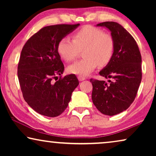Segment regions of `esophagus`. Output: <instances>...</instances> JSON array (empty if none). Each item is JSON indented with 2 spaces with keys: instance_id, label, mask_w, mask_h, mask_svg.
Wrapping results in <instances>:
<instances>
[{
  "instance_id": "obj_1",
  "label": "esophagus",
  "mask_w": 156,
  "mask_h": 156,
  "mask_svg": "<svg viewBox=\"0 0 156 156\" xmlns=\"http://www.w3.org/2000/svg\"><path fill=\"white\" fill-rule=\"evenodd\" d=\"M78 80H79V81H80V82H82V81H84V80H86V78H85L84 76H78Z\"/></svg>"
}]
</instances>
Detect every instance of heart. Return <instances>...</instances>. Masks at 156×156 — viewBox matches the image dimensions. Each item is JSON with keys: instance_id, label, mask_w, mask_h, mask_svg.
I'll return each instance as SVG.
<instances>
[{"instance_id": "b5f03b06", "label": "heart", "mask_w": 156, "mask_h": 156, "mask_svg": "<svg viewBox=\"0 0 156 156\" xmlns=\"http://www.w3.org/2000/svg\"><path fill=\"white\" fill-rule=\"evenodd\" d=\"M71 40L63 37L57 44V52L66 62L74 60L80 50L85 57L72 64L67 68L69 73L87 76L97 66H104L109 62L114 52L115 44L112 36L104 33L101 29L87 25L76 32Z\"/></svg>"}]
</instances>
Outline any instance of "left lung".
<instances>
[{
	"label": "left lung",
	"instance_id": "8db88e82",
	"mask_svg": "<svg viewBox=\"0 0 156 156\" xmlns=\"http://www.w3.org/2000/svg\"><path fill=\"white\" fill-rule=\"evenodd\" d=\"M97 26L109 30L114 40L112 58L99 72L105 81L91 79V99L100 112L114 116L126 110L137 94L142 78L141 55L136 40L123 26L116 22H104Z\"/></svg>",
	"mask_w": 156,
	"mask_h": 156
}]
</instances>
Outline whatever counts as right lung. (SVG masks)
I'll list each match as a JSON object with an SVG mask.
<instances>
[{
	"instance_id": "right-lung-1",
	"label": "right lung",
	"mask_w": 156,
	"mask_h": 156,
	"mask_svg": "<svg viewBox=\"0 0 156 156\" xmlns=\"http://www.w3.org/2000/svg\"><path fill=\"white\" fill-rule=\"evenodd\" d=\"M79 26H46L32 36L23 48L18 77L25 101L38 114L48 117L60 115L80 83L74 74L61 78L65 67L57 52L59 40Z\"/></svg>"
}]
</instances>
